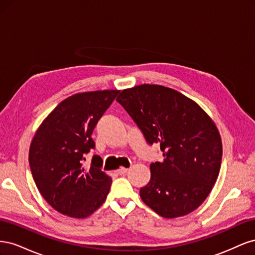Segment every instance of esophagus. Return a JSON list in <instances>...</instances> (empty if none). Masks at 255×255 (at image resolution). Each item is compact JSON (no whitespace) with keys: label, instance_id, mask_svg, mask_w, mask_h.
Masks as SVG:
<instances>
[{"label":"esophagus","instance_id":"esophagus-1","mask_svg":"<svg viewBox=\"0 0 255 255\" xmlns=\"http://www.w3.org/2000/svg\"><path fill=\"white\" fill-rule=\"evenodd\" d=\"M118 173L120 174V175H123V174H127L128 172V168H123V167H121V168H119L118 169Z\"/></svg>","mask_w":255,"mask_h":255}]
</instances>
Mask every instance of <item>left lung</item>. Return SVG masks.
<instances>
[{
  "label": "left lung",
  "instance_id": "obj_1",
  "mask_svg": "<svg viewBox=\"0 0 255 255\" xmlns=\"http://www.w3.org/2000/svg\"><path fill=\"white\" fill-rule=\"evenodd\" d=\"M117 101L146 141L159 142L163 151V161L150 165V181L140 188L144 204L165 218L195 211L220 170L222 142L213 119L194 100L160 85L125 89Z\"/></svg>",
  "mask_w": 255,
  "mask_h": 255
}]
</instances>
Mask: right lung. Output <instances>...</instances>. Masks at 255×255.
<instances>
[{
  "label": "right lung",
  "instance_id": "right-lung-1",
  "mask_svg": "<svg viewBox=\"0 0 255 255\" xmlns=\"http://www.w3.org/2000/svg\"><path fill=\"white\" fill-rule=\"evenodd\" d=\"M120 90L75 94L54 109L37 128L28 161L36 186L54 210L72 218H86L106 200L112 177L95 155L84 167L85 155L95 149L91 134Z\"/></svg>",
  "mask_w": 255,
  "mask_h": 255
}]
</instances>
